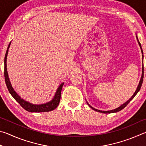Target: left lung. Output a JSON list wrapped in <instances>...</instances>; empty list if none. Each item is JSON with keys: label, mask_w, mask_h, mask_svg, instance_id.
I'll use <instances>...</instances> for the list:
<instances>
[{"label": "left lung", "mask_w": 146, "mask_h": 146, "mask_svg": "<svg viewBox=\"0 0 146 146\" xmlns=\"http://www.w3.org/2000/svg\"><path fill=\"white\" fill-rule=\"evenodd\" d=\"M136 37H137V41H138V43H139V44L140 47V49H141L142 53L143 54V50H142V47H141V44H140V43L139 42V40H138L137 35L136 36ZM143 57H144V56H143V55H142V58H143ZM143 78H144V65H142V73L141 78H140V82H139V85H138V86H137V88L136 91H135V92L134 93L133 95V96H131V98H130L128 101H127L126 102V103H124L123 104H122L121 106H120L119 107H118V108H117L116 109L111 110H108V111H102V110H97V109H96V108H93V107H92V106L90 105V104H89L87 103V102H86V103H87L88 105L89 106H90L92 109L96 111L101 112V113H115V112H118V111H119L122 110V109H124V108H125V107H126V106L127 105V104H128V103H129V102L131 101L132 100V99L135 98V96L137 95V93L139 92V90H140V88H141V86H142V82H143Z\"/></svg>", "instance_id": "left-lung-1"}]
</instances>
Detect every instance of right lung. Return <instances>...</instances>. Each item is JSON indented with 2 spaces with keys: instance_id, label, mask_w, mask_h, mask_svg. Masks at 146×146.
Returning <instances> with one entry per match:
<instances>
[{
  "instance_id": "obj_1",
  "label": "right lung",
  "mask_w": 146,
  "mask_h": 146,
  "mask_svg": "<svg viewBox=\"0 0 146 146\" xmlns=\"http://www.w3.org/2000/svg\"><path fill=\"white\" fill-rule=\"evenodd\" d=\"M11 42H10L9 44L8 45V47H7L6 54H5V58H4V78H5V81H6L7 88L8 89L9 93L11 94V95L13 96V98L15 100H16L18 103L20 104V106H21L23 108L29 112H45V111H50L54 110L57 108L59 103H60V99H61V89H62L64 83H61L60 85V86L58 88L54 98L50 101L48 102L47 103L42 104H33L22 99L16 93V92L14 90V89L13 88L11 85V83H10L9 81L8 74H7L6 60H7V54H8V49L10 47V45H11Z\"/></svg>"
}]
</instances>
